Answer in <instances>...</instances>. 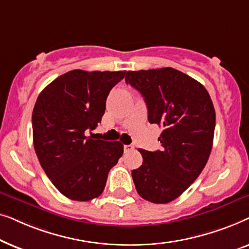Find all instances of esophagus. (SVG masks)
I'll return each instance as SVG.
<instances>
[{
  "mask_svg": "<svg viewBox=\"0 0 249 249\" xmlns=\"http://www.w3.org/2000/svg\"><path fill=\"white\" fill-rule=\"evenodd\" d=\"M124 153L132 152V151H134V146H131V145H124Z\"/></svg>",
  "mask_w": 249,
  "mask_h": 249,
  "instance_id": "34e87169",
  "label": "esophagus"
}]
</instances>
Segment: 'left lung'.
I'll return each instance as SVG.
<instances>
[{"mask_svg": "<svg viewBox=\"0 0 249 249\" xmlns=\"http://www.w3.org/2000/svg\"><path fill=\"white\" fill-rule=\"evenodd\" d=\"M125 83L144 97L148 121L163 128L161 151L139 149L136 190L155 204L172 202L203 171L212 151L215 111L205 87L173 68L128 71Z\"/></svg>", "mask_w": 249, "mask_h": 249, "instance_id": "obj_1", "label": "left lung"}]
</instances>
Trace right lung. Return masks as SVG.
I'll return each mask as SVG.
<instances>
[{"instance_id":"right-lung-1","label":"right lung","mask_w":249,"mask_h":249,"mask_svg":"<svg viewBox=\"0 0 249 249\" xmlns=\"http://www.w3.org/2000/svg\"><path fill=\"white\" fill-rule=\"evenodd\" d=\"M125 71L72 70L44 88L33 111L34 147L40 165L68 198L87 202L103 193L108 171L124 154L120 142L87 137L105 112L110 90Z\"/></svg>"}]
</instances>
